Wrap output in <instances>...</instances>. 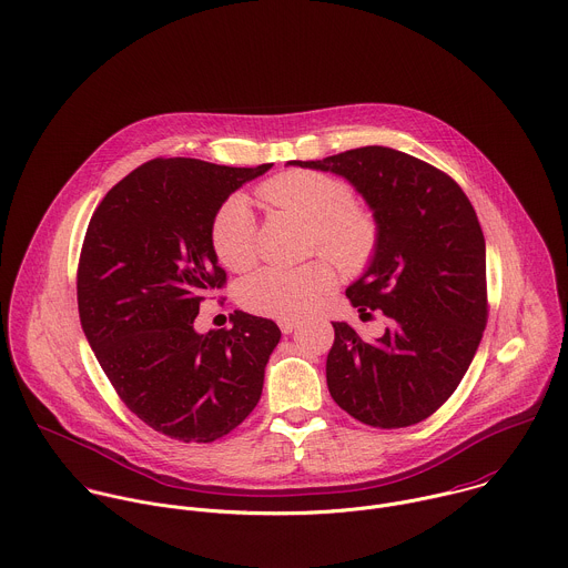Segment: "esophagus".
Returning a JSON list of instances; mask_svg holds the SVG:
<instances>
[{"label": "esophagus", "instance_id": "obj_1", "mask_svg": "<svg viewBox=\"0 0 568 568\" xmlns=\"http://www.w3.org/2000/svg\"><path fill=\"white\" fill-rule=\"evenodd\" d=\"M280 328H282V333H293L295 328H297V322L295 320H280Z\"/></svg>", "mask_w": 568, "mask_h": 568}]
</instances>
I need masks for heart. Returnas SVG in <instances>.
Returning <instances> with one entry per match:
<instances>
[{"instance_id":"heart-1","label":"heart","mask_w":568,"mask_h":568,"mask_svg":"<svg viewBox=\"0 0 568 568\" xmlns=\"http://www.w3.org/2000/svg\"><path fill=\"white\" fill-rule=\"evenodd\" d=\"M262 202L293 211L311 222V244L339 266L362 268L377 244L373 213L355 204L348 182L320 171H286L257 186ZM211 242L217 260L231 271H246L260 255L257 220L242 195H231L215 213ZM335 271L324 260L268 264L240 282V302L253 313L302 320L335 288Z\"/></svg>"}]
</instances>
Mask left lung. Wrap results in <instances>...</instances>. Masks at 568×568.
<instances>
[{
	"mask_svg": "<svg viewBox=\"0 0 568 568\" xmlns=\"http://www.w3.org/2000/svg\"><path fill=\"white\" fill-rule=\"evenodd\" d=\"M288 164L344 178L377 222L375 251L346 297L390 324L364 342L333 322L331 397L368 426L426 419L462 382L486 326V244L468 197L446 173L388 146Z\"/></svg>",
	"mask_w": 568,
	"mask_h": 568,
	"instance_id": "left-lung-1",
	"label": "left lung"
}]
</instances>
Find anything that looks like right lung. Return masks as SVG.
Returning <instances> with one entry per match:
<instances>
[{
  "mask_svg": "<svg viewBox=\"0 0 568 568\" xmlns=\"http://www.w3.org/2000/svg\"><path fill=\"white\" fill-rule=\"evenodd\" d=\"M271 166L151 160L91 217L78 268L82 328L122 402L173 439L215 442L262 397L277 324L235 311L231 328L197 333L195 317L226 282L213 217Z\"/></svg>",
  "mask_w": 568,
  "mask_h": 568,
  "instance_id": "right-lung-1",
  "label": "right lung"
}]
</instances>
